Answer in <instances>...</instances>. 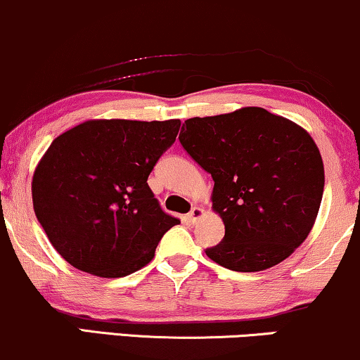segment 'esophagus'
<instances>
[{
	"instance_id": "34e87169",
	"label": "esophagus",
	"mask_w": 360,
	"mask_h": 360,
	"mask_svg": "<svg viewBox=\"0 0 360 360\" xmlns=\"http://www.w3.org/2000/svg\"><path fill=\"white\" fill-rule=\"evenodd\" d=\"M202 216H204V209L193 207V209H191V212L188 214V219H189V222H193V224H195V222L201 219Z\"/></svg>"
}]
</instances>
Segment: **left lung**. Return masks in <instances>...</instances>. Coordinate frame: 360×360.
Here are the masks:
<instances>
[{
  "label": "left lung",
  "instance_id": "1",
  "mask_svg": "<svg viewBox=\"0 0 360 360\" xmlns=\"http://www.w3.org/2000/svg\"><path fill=\"white\" fill-rule=\"evenodd\" d=\"M184 124L181 144L212 176V207L226 227L207 257L238 272L289 257L311 233L324 193V165L307 131L262 108Z\"/></svg>",
  "mask_w": 360,
  "mask_h": 360
}]
</instances>
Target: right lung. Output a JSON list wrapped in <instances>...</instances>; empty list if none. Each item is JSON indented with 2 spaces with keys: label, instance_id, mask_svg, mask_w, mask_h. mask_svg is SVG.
Here are the masks:
<instances>
[{
  "label": "right lung",
  "instance_id": "right-lung-1",
  "mask_svg": "<svg viewBox=\"0 0 360 360\" xmlns=\"http://www.w3.org/2000/svg\"><path fill=\"white\" fill-rule=\"evenodd\" d=\"M179 120L86 121L53 141L33 176V206L49 243L76 269L122 277L154 257L177 217L148 186Z\"/></svg>",
  "mask_w": 360,
  "mask_h": 360
}]
</instances>
